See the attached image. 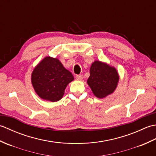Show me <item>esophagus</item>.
Wrapping results in <instances>:
<instances>
[{"mask_svg": "<svg viewBox=\"0 0 156 156\" xmlns=\"http://www.w3.org/2000/svg\"><path fill=\"white\" fill-rule=\"evenodd\" d=\"M82 78H83V76H82V74H80V75H76V80H81Z\"/></svg>", "mask_w": 156, "mask_h": 156, "instance_id": "esophagus-1", "label": "esophagus"}]
</instances>
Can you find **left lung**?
Listing matches in <instances>:
<instances>
[{"label": "left lung", "instance_id": "8db88e82", "mask_svg": "<svg viewBox=\"0 0 156 156\" xmlns=\"http://www.w3.org/2000/svg\"><path fill=\"white\" fill-rule=\"evenodd\" d=\"M87 83L98 98H104L113 92L119 82V75L113 67L95 61L90 69Z\"/></svg>", "mask_w": 156, "mask_h": 156}]
</instances>
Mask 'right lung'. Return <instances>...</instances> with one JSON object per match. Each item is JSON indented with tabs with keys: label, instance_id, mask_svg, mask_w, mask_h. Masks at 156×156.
<instances>
[{
	"label": "right lung",
	"instance_id": "1",
	"mask_svg": "<svg viewBox=\"0 0 156 156\" xmlns=\"http://www.w3.org/2000/svg\"><path fill=\"white\" fill-rule=\"evenodd\" d=\"M74 80L72 73L58 59L46 57L36 66L31 75L35 92L44 100H60L67 85Z\"/></svg>",
	"mask_w": 156,
	"mask_h": 156
}]
</instances>
